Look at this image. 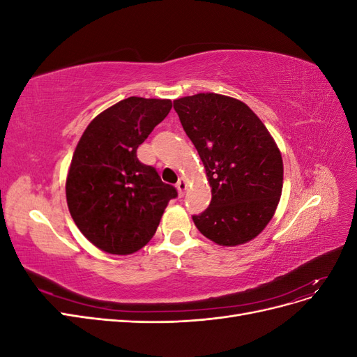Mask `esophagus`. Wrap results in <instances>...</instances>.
I'll return each mask as SVG.
<instances>
[{
    "label": "esophagus",
    "mask_w": 357,
    "mask_h": 357,
    "mask_svg": "<svg viewBox=\"0 0 357 357\" xmlns=\"http://www.w3.org/2000/svg\"><path fill=\"white\" fill-rule=\"evenodd\" d=\"M188 190V183L185 178H180L177 183V192H178V197H185V193Z\"/></svg>",
    "instance_id": "esophagus-1"
}]
</instances>
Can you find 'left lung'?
Returning a JSON list of instances; mask_svg holds the SVG:
<instances>
[{
  "instance_id": "left-lung-1",
  "label": "left lung",
  "mask_w": 357,
  "mask_h": 357,
  "mask_svg": "<svg viewBox=\"0 0 357 357\" xmlns=\"http://www.w3.org/2000/svg\"><path fill=\"white\" fill-rule=\"evenodd\" d=\"M174 110L211 188L208 208L193 215V223L219 245L252 241L273 219L283 190V158L274 138L250 107L232 96H183Z\"/></svg>"
}]
</instances>
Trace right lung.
<instances>
[{
  "label": "right lung",
  "instance_id": "obj_1",
  "mask_svg": "<svg viewBox=\"0 0 357 357\" xmlns=\"http://www.w3.org/2000/svg\"><path fill=\"white\" fill-rule=\"evenodd\" d=\"M172 107L171 100L129 96L96 116L84 129L66 183L68 210L80 232L110 255H131L155 235L177 190L137 149Z\"/></svg>",
  "mask_w": 357,
  "mask_h": 357
}]
</instances>
